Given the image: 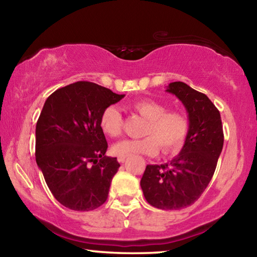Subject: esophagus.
Returning a JSON list of instances; mask_svg holds the SVG:
<instances>
[{"instance_id":"obj_1","label":"esophagus","mask_w":257,"mask_h":257,"mask_svg":"<svg viewBox=\"0 0 257 257\" xmlns=\"http://www.w3.org/2000/svg\"><path fill=\"white\" fill-rule=\"evenodd\" d=\"M124 160H125V156H118V161L120 163H122Z\"/></svg>"}]
</instances>
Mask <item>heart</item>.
Listing matches in <instances>:
<instances>
[{
    "label": "heart",
    "instance_id": "1",
    "mask_svg": "<svg viewBox=\"0 0 257 257\" xmlns=\"http://www.w3.org/2000/svg\"><path fill=\"white\" fill-rule=\"evenodd\" d=\"M135 112L147 120L144 138L122 139L112 146V152L118 156L149 155L155 156L160 145L164 152H173L184 144L188 133V121L179 112H167V107L155 99L143 98L130 104ZM99 127L110 137H116L122 130V115L114 105H110L101 114Z\"/></svg>",
    "mask_w": 257,
    "mask_h": 257
}]
</instances>
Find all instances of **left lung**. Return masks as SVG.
<instances>
[{
  "label": "left lung",
  "mask_w": 257,
  "mask_h": 257,
  "mask_svg": "<svg viewBox=\"0 0 257 257\" xmlns=\"http://www.w3.org/2000/svg\"><path fill=\"white\" fill-rule=\"evenodd\" d=\"M188 113V133L180 153L165 164H149L141 180L146 201L161 210H181L197 201L214 175L223 147L220 112L205 94L185 82H170Z\"/></svg>",
  "instance_id": "left-lung-1"
}]
</instances>
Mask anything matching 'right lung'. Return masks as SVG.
<instances>
[{"label": "right lung", "mask_w": 257, "mask_h": 257, "mask_svg": "<svg viewBox=\"0 0 257 257\" xmlns=\"http://www.w3.org/2000/svg\"><path fill=\"white\" fill-rule=\"evenodd\" d=\"M124 95L89 81H77L51 94L36 124V163L56 201L73 211L105 203L120 164L106 156L99 127L104 108Z\"/></svg>", "instance_id": "right-lung-1"}]
</instances>
